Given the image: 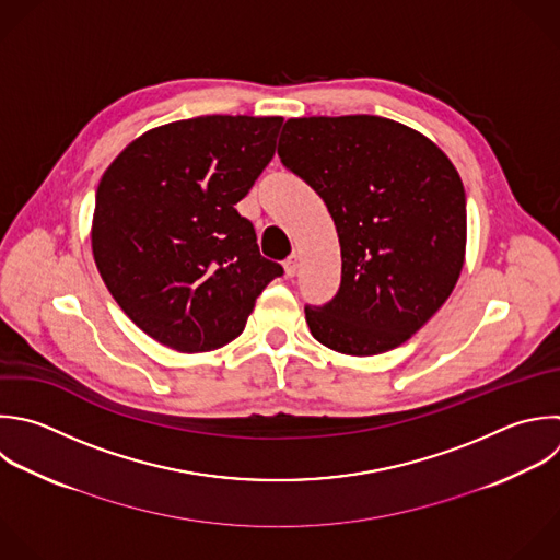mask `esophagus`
Instances as JSON below:
<instances>
[{"mask_svg": "<svg viewBox=\"0 0 560 560\" xmlns=\"http://www.w3.org/2000/svg\"><path fill=\"white\" fill-rule=\"evenodd\" d=\"M298 267H300V256L298 254H291L287 260H284V273L287 278H293L298 273Z\"/></svg>", "mask_w": 560, "mask_h": 560, "instance_id": "obj_1", "label": "esophagus"}]
</instances>
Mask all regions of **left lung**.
<instances>
[{
	"instance_id": "obj_1",
	"label": "left lung",
	"mask_w": 560,
	"mask_h": 560,
	"mask_svg": "<svg viewBox=\"0 0 560 560\" xmlns=\"http://www.w3.org/2000/svg\"><path fill=\"white\" fill-rule=\"evenodd\" d=\"M280 162L326 203L341 287L306 324L326 348L372 357L405 343L448 300L466 254V195L422 133L378 116L287 120Z\"/></svg>"
}]
</instances>
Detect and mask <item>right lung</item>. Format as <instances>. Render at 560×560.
<instances>
[{"label": "right lung", "mask_w": 560, "mask_h": 560, "mask_svg": "<svg viewBox=\"0 0 560 560\" xmlns=\"http://www.w3.org/2000/svg\"><path fill=\"white\" fill-rule=\"evenodd\" d=\"M280 116H201L136 138L105 171L96 267L118 306L177 352L236 339L282 267L236 212L276 153Z\"/></svg>", "instance_id": "1"}]
</instances>
